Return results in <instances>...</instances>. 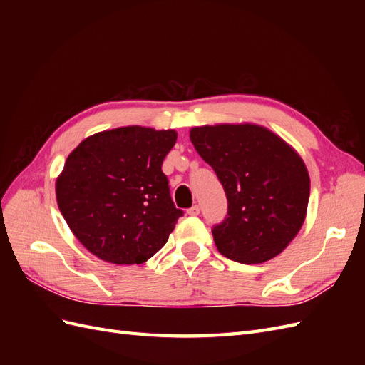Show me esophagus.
<instances>
[{"label": "esophagus", "mask_w": 365, "mask_h": 365, "mask_svg": "<svg viewBox=\"0 0 365 365\" xmlns=\"http://www.w3.org/2000/svg\"><path fill=\"white\" fill-rule=\"evenodd\" d=\"M200 212H201L200 205H193V207H190L189 210H187V215H189V216H197V215H200Z\"/></svg>", "instance_id": "34e87169"}]
</instances>
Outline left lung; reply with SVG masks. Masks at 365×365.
Returning <instances> with one entry per match:
<instances>
[{
    "mask_svg": "<svg viewBox=\"0 0 365 365\" xmlns=\"http://www.w3.org/2000/svg\"><path fill=\"white\" fill-rule=\"evenodd\" d=\"M190 140L227 195V216L212 230L217 251L245 264L279 256L306 217L311 180L300 155L250 123L193 128Z\"/></svg>",
    "mask_w": 365,
    "mask_h": 365,
    "instance_id": "left-lung-1",
    "label": "left lung"
}]
</instances>
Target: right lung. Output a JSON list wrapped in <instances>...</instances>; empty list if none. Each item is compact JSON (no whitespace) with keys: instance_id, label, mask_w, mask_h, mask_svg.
Masks as SVG:
<instances>
[{"instance_id":"obj_1","label":"right lung","mask_w":365,"mask_h":365,"mask_svg":"<svg viewBox=\"0 0 365 365\" xmlns=\"http://www.w3.org/2000/svg\"><path fill=\"white\" fill-rule=\"evenodd\" d=\"M176 132L126 126L85 138L65 161L56 200L73 235L94 256L140 264L158 252L176 220L163 160Z\"/></svg>"}]
</instances>
